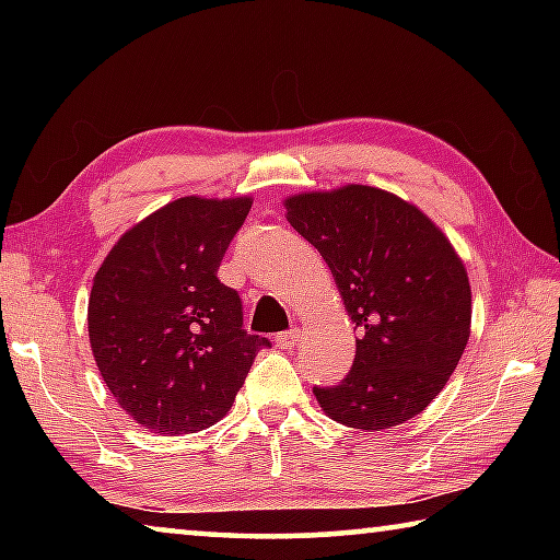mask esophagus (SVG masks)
I'll return each instance as SVG.
<instances>
[{
    "instance_id": "esophagus-1",
    "label": "esophagus",
    "mask_w": 560,
    "mask_h": 560,
    "mask_svg": "<svg viewBox=\"0 0 560 560\" xmlns=\"http://www.w3.org/2000/svg\"><path fill=\"white\" fill-rule=\"evenodd\" d=\"M299 336H301V330L299 328H291V330H287V334H279L273 340H277L279 348H293V346H296Z\"/></svg>"
}]
</instances>
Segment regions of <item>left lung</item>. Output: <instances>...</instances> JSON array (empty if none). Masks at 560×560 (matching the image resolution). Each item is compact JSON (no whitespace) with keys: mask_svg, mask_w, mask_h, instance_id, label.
I'll return each mask as SVG.
<instances>
[{"mask_svg":"<svg viewBox=\"0 0 560 560\" xmlns=\"http://www.w3.org/2000/svg\"><path fill=\"white\" fill-rule=\"evenodd\" d=\"M287 220L326 259L358 330L350 373L314 387L324 412L355 430L420 415L467 348L471 289L428 214L385 189L346 185L293 195Z\"/></svg>","mask_w":560,"mask_h":560,"instance_id":"left-lung-1","label":"left lung"}]
</instances>
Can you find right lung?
I'll list each match as a JSON object with an SVG mask.
<instances>
[{
    "instance_id": "right-lung-1",
    "label": "right lung",
    "mask_w": 560,
    "mask_h": 560,
    "mask_svg": "<svg viewBox=\"0 0 560 560\" xmlns=\"http://www.w3.org/2000/svg\"><path fill=\"white\" fill-rule=\"evenodd\" d=\"M252 197H179L120 236L89 299V338L116 402L140 428L189 434L230 412L269 338L217 279Z\"/></svg>"
}]
</instances>
